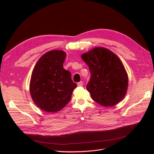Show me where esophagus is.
I'll return each instance as SVG.
<instances>
[{
    "instance_id": "obj_1",
    "label": "esophagus",
    "mask_w": 154,
    "mask_h": 154,
    "mask_svg": "<svg viewBox=\"0 0 154 154\" xmlns=\"http://www.w3.org/2000/svg\"><path fill=\"white\" fill-rule=\"evenodd\" d=\"M83 82L82 81H81V82H78V83H77V85H78V87H81V86L83 85Z\"/></svg>"
}]
</instances>
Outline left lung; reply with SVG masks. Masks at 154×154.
Returning <instances> with one entry per match:
<instances>
[{
  "label": "left lung",
  "mask_w": 154,
  "mask_h": 154,
  "mask_svg": "<svg viewBox=\"0 0 154 154\" xmlns=\"http://www.w3.org/2000/svg\"><path fill=\"white\" fill-rule=\"evenodd\" d=\"M82 58L89 67L91 77L87 85L92 100L104 106L122 101L128 88V74L118 56L104 48H94Z\"/></svg>",
  "instance_id": "1"
}]
</instances>
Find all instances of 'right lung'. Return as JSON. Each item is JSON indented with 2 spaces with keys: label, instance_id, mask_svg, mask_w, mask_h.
I'll use <instances>...</instances> for the list:
<instances>
[{
  "label": "right lung",
  "instance_id": "1",
  "mask_svg": "<svg viewBox=\"0 0 154 154\" xmlns=\"http://www.w3.org/2000/svg\"><path fill=\"white\" fill-rule=\"evenodd\" d=\"M66 53L52 50L42 56L32 71L29 83L32 101L48 112L62 110L71 100L76 84L71 74L63 68Z\"/></svg>",
  "mask_w": 154,
  "mask_h": 154
}]
</instances>
